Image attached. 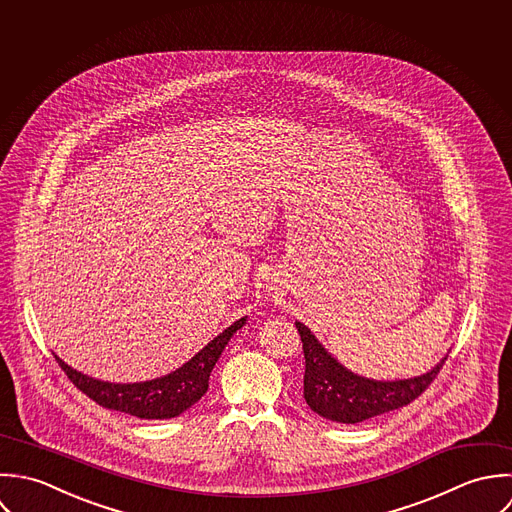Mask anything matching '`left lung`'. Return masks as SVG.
Segmentation results:
<instances>
[{"instance_id":"obj_1","label":"left lung","mask_w":512,"mask_h":512,"mask_svg":"<svg viewBox=\"0 0 512 512\" xmlns=\"http://www.w3.org/2000/svg\"><path fill=\"white\" fill-rule=\"evenodd\" d=\"M305 350V400L308 408L336 423H360L376 415L404 408L433 382L447 360L443 356L431 370L404 380H374L342 366L310 332L295 322Z\"/></svg>"}]
</instances>
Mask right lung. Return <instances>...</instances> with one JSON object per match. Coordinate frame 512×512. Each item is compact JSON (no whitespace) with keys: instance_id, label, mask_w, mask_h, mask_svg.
<instances>
[{"instance_id":"add662e5","label":"right lung","mask_w":512,"mask_h":512,"mask_svg":"<svg viewBox=\"0 0 512 512\" xmlns=\"http://www.w3.org/2000/svg\"><path fill=\"white\" fill-rule=\"evenodd\" d=\"M245 322H247V316L235 320L184 366H180L178 370L162 378L148 380V382H134V384L103 382L71 368L57 354H55V360L65 370L69 380L99 406L114 409V411H124L140 419H170V417H178L180 413H184L186 409L192 408L202 400V396L207 392L209 374L215 362L219 360L231 336Z\"/></svg>"}]
</instances>
